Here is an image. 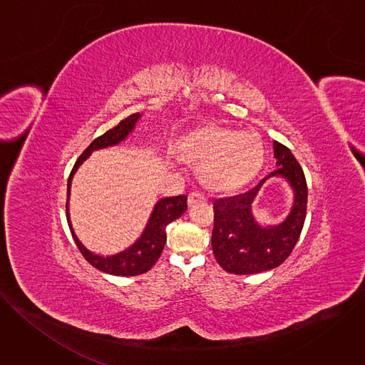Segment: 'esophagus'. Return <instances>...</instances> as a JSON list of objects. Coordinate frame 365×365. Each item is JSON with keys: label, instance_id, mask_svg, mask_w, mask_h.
Segmentation results:
<instances>
[{"label": "esophagus", "instance_id": "1", "mask_svg": "<svg viewBox=\"0 0 365 365\" xmlns=\"http://www.w3.org/2000/svg\"><path fill=\"white\" fill-rule=\"evenodd\" d=\"M205 200H206V196H205L202 192L193 190V192H190V195H189L187 203H189V206H192V205H195V203H197V202H205Z\"/></svg>", "mask_w": 365, "mask_h": 365}]
</instances>
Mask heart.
Instances as JSON below:
<instances>
[{
    "instance_id": "obj_1",
    "label": "heart",
    "mask_w": 365,
    "mask_h": 365,
    "mask_svg": "<svg viewBox=\"0 0 365 365\" xmlns=\"http://www.w3.org/2000/svg\"><path fill=\"white\" fill-rule=\"evenodd\" d=\"M185 158L200 165L203 182L217 190H231L251 180L264 162V145L252 133L220 125L192 131L180 143Z\"/></svg>"
}]
</instances>
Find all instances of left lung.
I'll use <instances>...</instances> for the list:
<instances>
[{"mask_svg": "<svg viewBox=\"0 0 365 365\" xmlns=\"http://www.w3.org/2000/svg\"><path fill=\"white\" fill-rule=\"evenodd\" d=\"M277 169L252 189L214 200L212 250L218 264L232 274H255L280 266L292 254L306 218L307 186L304 173L292 151L273 141ZM272 175L284 177L295 200L284 223L264 229L253 220L250 203L259 187Z\"/></svg>", "mask_w": 365, "mask_h": 365, "instance_id": "obj_1", "label": "left lung"}]
</instances>
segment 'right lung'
I'll return each instance as SVG.
<instances>
[{"instance_id": "obj_1", "label": "right lung", "mask_w": 365, "mask_h": 365, "mask_svg": "<svg viewBox=\"0 0 365 365\" xmlns=\"http://www.w3.org/2000/svg\"><path fill=\"white\" fill-rule=\"evenodd\" d=\"M141 115L140 114H133L128 118L123 120L118 125L114 128L108 130L106 134H102L96 137L88 147L86 150L79 155V159L76 160L69 179H68V200H66V218L68 224L72 232V237L75 240V244L78 245L79 251L82 255L86 258V262L92 264L95 269L114 274V276H138L145 272H148L155 262H158L165 244H166V227L178 220L183 212L187 210V196L180 195V196H172V197H163L158 203H155L154 210L151 212V217L141 234V237L127 250L121 251L120 254L110 255V257H101L98 254L91 252L85 245L78 240L72 224H71V217H69V195H71V185H72V178L76 172V169L89 158V154L93 150L103 148V147H110L121 143L135 127V123L138 121Z\"/></svg>"}]
</instances>
